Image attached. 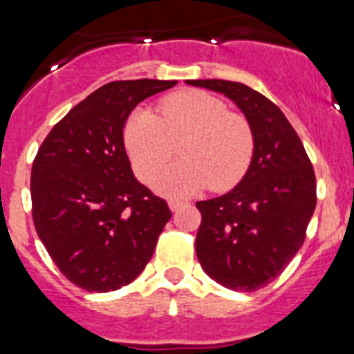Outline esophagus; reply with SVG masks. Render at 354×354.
Wrapping results in <instances>:
<instances>
[{"instance_id": "34e87169", "label": "esophagus", "mask_w": 354, "mask_h": 354, "mask_svg": "<svg viewBox=\"0 0 354 354\" xmlns=\"http://www.w3.org/2000/svg\"><path fill=\"white\" fill-rule=\"evenodd\" d=\"M168 205H170L171 211L177 212L184 207V202H180V200H170V202H168Z\"/></svg>"}]
</instances>
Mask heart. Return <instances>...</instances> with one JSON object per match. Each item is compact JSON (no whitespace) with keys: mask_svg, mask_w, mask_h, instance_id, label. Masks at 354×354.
<instances>
[{"mask_svg":"<svg viewBox=\"0 0 354 354\" xmlns=\"http://www.w3.org/2000/svg\"><path fill=\"white\" fill-rule=\"evenodd\" d=\"M126 149L143 183L154 180L180 143V161L159 180V192L187 196L211 186L227 192L245 179L255 154L248 118L228 111L221 99L183 90L161 102V117L142 108L126 124Z\"/></svg>","mask_w":354,"mask_h":354,"instance_id":"obj_1","label":"heart"}]
</instances>
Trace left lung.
<instances>
[{
  "label": "left lung",
  "mask_w": 354,
  "mask_h": 354,
  "mask_svg": "<svg viewBox=\"0 0 354 354\" xmlns=\"http://www.w3.org/2000/svg\"><path fill=\"white\" fill-rule=\"evenodd\" d=\"M223 93L248 118L255 154L234 189L196 202L195 248L205 273L227 289L252 292L286 270L301 248L315 209V174L282 109L243 83L187 80Z\"/></svg>",
  "instance_id": "left-lung-1"
}]
</instances>
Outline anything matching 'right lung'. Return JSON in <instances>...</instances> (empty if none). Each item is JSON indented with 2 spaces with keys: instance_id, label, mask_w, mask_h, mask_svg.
<instances>
[{
  "instance_id": "obj_1",
  "label": "right lung",
  "mask_w": 354,
  "mask_h": 354,
  "mask_svg": "<svg viewBox=\"0 0 354 354\" xmlns=\"http://www.w3.org/2000/svg\"><path fill=\"white\" fill-rule=\"evenodd\" d=\"M177 81H111L62 118L31 168L37 234L58 270L90 292L127 286L145 270L171 218L138 183L124 145L127 117Z\"/></svg>"
}]
</instances>
